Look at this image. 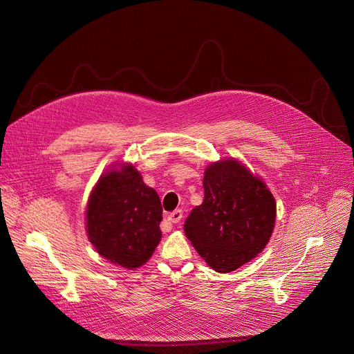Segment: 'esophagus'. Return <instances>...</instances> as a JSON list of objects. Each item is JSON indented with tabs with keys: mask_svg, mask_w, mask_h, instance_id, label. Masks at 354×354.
<instances>
[{
	"mask_svg": "<svg viewBox=\"0 0 354 354\" xmlns=\"http://www.w3.org/2000/svg\"><path fill=\"white\" fill-rule=\"evenodd\" d=\"M182 217H183L182 210H175V212H172V213L168 216V221L176 224V223H179V221L182 220Z\"/></svg>",
	"mask_w": 354,
	"mask_h": 354,
	"instance_id": "34e87169",
	"label": "esophagus"
}]
</instances>
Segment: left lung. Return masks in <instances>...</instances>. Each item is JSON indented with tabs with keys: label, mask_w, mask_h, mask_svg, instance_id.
<instances>
[{
	"label": "left lung",
	"mask_w": 354,
	"mask_h": 354,
	"mask_svg": "<svg viewBox=\"0 0 354 354\" xmlns=\"http://www.w3.org/2000/svg\"><path fill=\"white\" fill-rule=\"evenodd\" d=\"M203 187V203L192 210L183 230L212 269L230 273L268 245L276 223V200L266 183L235 158L212 162Z\"/></svg>",
	"instance_id": "obj_1"
}]
</instances>
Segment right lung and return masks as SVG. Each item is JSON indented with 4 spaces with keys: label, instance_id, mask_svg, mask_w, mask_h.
<instances>
[{
    "label": "right lung",
    "instance_id": "obj_1",
    "mask_svg": "<svg viewBox=\"0 0 354 354\" xmlns=\"http://www.w3.org/2000/svg\"><path fill=\"white\" fill-rule=\"evenodd\" d=\"M161 220L158 193L129 162L100 175L85 210L88 239L97 254L130 270L153 257L162 236Z\"/></svg>",
    "mask_w": 354,
    "mask_h": 354
}]
</instances>
